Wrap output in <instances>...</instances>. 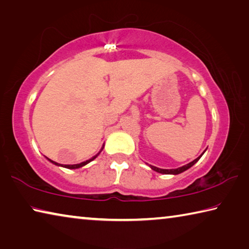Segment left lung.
<instances>
[{
  "label": "left lung",
  "mask_w": 249,
  "mask_h": 249,
  "mask_svg": "<svg viewBox=\"0 0 249 249\" xmlns=\"http://www.w3.org/2000/svg\"><path fill=\"white\" fill-rule=\"evenodd\" d=\"M202 155H203V154H202ZM202 155L200 156V157H197L196 159L193 160V161L189 162L188 165L182 166V167H180V168H177V169H160V168H157V167L151 166V165H149V167H150L153 170L159 172V174H163V175H179V174H181V172L185 171L187 169H189V168H191L193 165H195V163L197 161V160H199V159L202 157Z\"/></svg>",
  "instance_id": "1"
}]
</instances>
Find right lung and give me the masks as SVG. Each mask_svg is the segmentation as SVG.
<instances>
[{"instance_id":"1","label":"right lung","mask_w":249,"mask_h":249,"mask_svg":"<svg viewBox=\"0 0 249 249\" xmlns=\"http://www.w3.org/2000/svg\"><path fill=\"white\" fill-rule=\"evenodd\" d=\"M98 155H99V154H98ZM98 155H95L94 157H92L91 159L87 160V161H83V162H81V163H77V165H65V166H62V165H59V163H57V162L53 161V160H50V159H48V160H49L50 162H53V163H54V165H57V166H61V167H65V168H68V169H77V168H80V167L86 166L87 163H89L90 161H92V160H93V159H95L96 157H98Z\"/></svg>"}]
</instances>
